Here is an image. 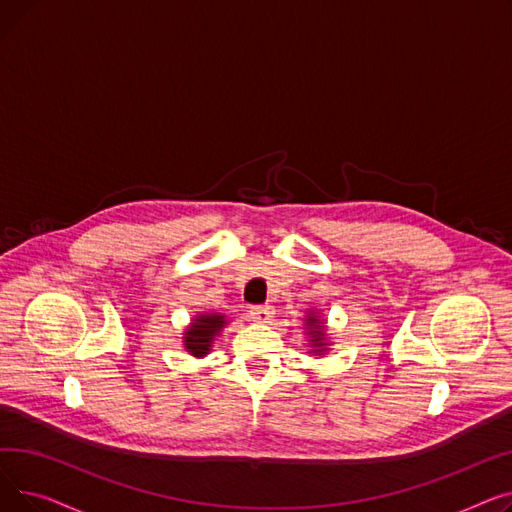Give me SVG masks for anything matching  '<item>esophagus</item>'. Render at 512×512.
<instances>
[{"instance_id": "obj_1", "label": "esophagus", "mask_w": 512, "mask_h": 512, "mask_svg": "<svg viewBox=\"0 0 512 512\" xmlns=\"http://www.w3.org/2000/svg\"><path fill=\"white\" fill-rule=\"evenodd\" d=\"M274 307L272 305H255L249 309V315L253 321H259V324H267L274 317Z\"/></svg>"}]
</instances>
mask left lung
<instances>
[{
	"instance_id": "obj_1",
	"label": "left lung",
	"mask_w": 512,
	"mask_h": 512,
	"mask_svg": "<svg viewBox=\"0 0 512 512\" xmlns=\"http://www.w3.org/2000/svg\"><path fill=\"white\" fill-rule=\"evenodd\" d=\"M307 324L313 328L311 330V334H313V344H317V346H321V342H324V326H319V321L315 319V317H311L309 315V319H307Z\"/></svg>"
}]
</instances>
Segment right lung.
<instances>
[{"instance_id":"1","label":"right lung","mask_w":512,"mask_h":512,"mask_svg":"<svg viewBox=\"0 0 512 512\" xmlns=\"http://www.w3.org/2000/svg\"><path fill=\"white\" fill-rule=\"evenodd\" d=\"M224 324H226L224 315H199L195 319L193 328L186 330V334H184L186 351L195 357L207 355L209 346L213 342V336L224 328Z\"/></svg>"}]
</instances>
